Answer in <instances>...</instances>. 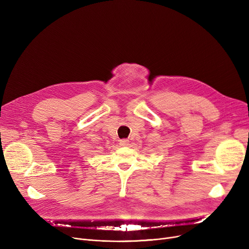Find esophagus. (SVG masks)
<instances>
[{
    "instance_id": "obj_1",
    "label": "esophagus",
    "mask_w": 249,
    "mask_h": 249,
    "mask_svg": "<svg viewBox=\"0 0 249 249\" xmlns=\"http://www.w3.org/2000/svg\"><path fill=\"white\" fill-rule=\"evenodd\" d=\"M120 145H121V146H127V145H129V140H127V139H122V140H120Z\"/></svg>"
}]
</instances>
